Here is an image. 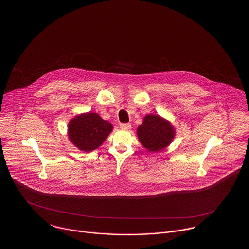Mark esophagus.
<instances>
[{"mask_svg": "<svg viewBox=\"0 0 249 249\" xmlns=\"http://www.w3.org/2000/svg\"><path fill=\"white\" fill-rule=\"evenodd\" d=\"M130 123H122V124H120V129H122V130H129L130 128Z\"/></svg>", "mask_w": 249, "mask_h": 249, "instance_id": "34e87169", "label": "esophagus"}]
</instances>
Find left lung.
Here are the masks:
<instances>
[{
  "label": "left lung",
  "instance_id": "1",
  "mask_svg": "<svg viewBox=\"0 0 249 249\" xmlns=\"http://www.w3.org/2000/svg\"><path fill=\"white\" fill-rule=\"evenodd\" d=\"M136 133L141 144L147 151L159 152L173 142L176 130L169 120L159 115L149 114L144 116Z\"/></svg>",
  "mask_w": 249,
  "mask_h": 249
}]
</instances>
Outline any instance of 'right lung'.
<instances>
[{
	"mask_svg": "<svg viewBox=\"0 0 249 249\" xmlns=\"http://www.w3.org/2000/svg\"><path fill=\"white\" fill-rule=\"evenodd\" d=\"M113 130V125L99 114L88 112L75 116L68 123L70 142L84 152L97 149Z\"/></svg>",
	"mask_w": 249,
	"mask_h": 249,
	"instance_id": "add662e5",
	"label": "right lung"
}]
</instances>
